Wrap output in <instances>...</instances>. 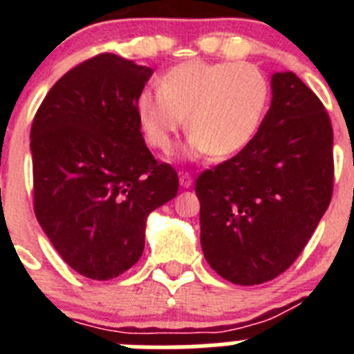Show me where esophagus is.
Here are the masks:
<instances>
[{
  "label": "esophagus",
  "mask_w": 354,
  "mask_h": 354,
  "mask_svg": "<svg viewBox=\"0 0 354 354\" xmlns=\"http://www.w3.org/2000/svg\"><path fill=\"white\" fill-rule=\"evenodd\" d=\"M179 183L183 187H189L193 184V177L189 171H180L179 174Z\"/></svg>",
  "instance_id": "1"
}]
</instances>
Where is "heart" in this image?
Instances as JSON below:
<instances>
[{"mask_svg":"<svg viewBox=\"0 0 354 354\" xmlns=\"http://www.w3.org/2000/svg\"><path fill=\"white\" fill-rule=\"evenodd\" d=\"M270 102V83L255 65L193 60L159 80V92L140 93L138 120L147 143L170 154L175 136H189V152L227 159L255 138Z\"/></svg>","mask_w":354,"mask_h":354,"instance_id":"1","label":"heart"}]
</instances>
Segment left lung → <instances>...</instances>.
<instances>
[{"label":"left lung","instance_id":"1","mask_svg":"<svg viewBox=\"0 0 354 354\" xmlns=\"http://www.w3.org/2000/svg\"><path fill=\"white\" fill-rule=\"evenodd\" d=\"M255 138L195 183L209 266L239 286L270 282L306 246L333 193V129L294 72H277Z\"/></svg>","mask_w":354,"mask_h":354}]
</instances>
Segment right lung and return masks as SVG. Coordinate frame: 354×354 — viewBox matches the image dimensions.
I'll use <instances>...</instances> for the list:
<instances>
[{"label": "right lung", "mask_w": 354, "mask_h": 354, "mask_svg": "<svg viewBox=\"0 0 354 354\" xmlns=\"http://www.w3.org/2000/svg\"><path fill=\"white\" fill-rule=\"evenodd\" d=\"M152 76L113 53L81 62L53 84L31 124L33 211L72 270L111 280L140 261L150 212L179 192L140 131Z\"/></svg>", "instance_id": "obj_1"}]
</instances>
